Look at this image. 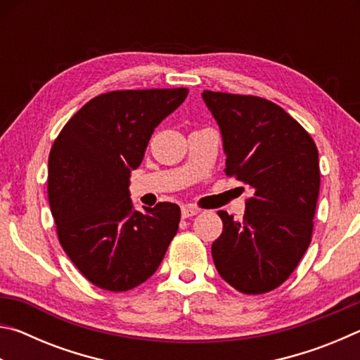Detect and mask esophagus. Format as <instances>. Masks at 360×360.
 <instances>
[{
  "instance_id": "1",
  "label": "esophagus",
  "mask_w": 360,
  "mask_h": 360,
  "mask_svg": "<svg viewBox=\"0 0 360 360\" xmlns=\"http://www.w3.org/2000/svg\"><path fill=\"white\" fill-rule=\"evenodd\" d=\"M198 212H200V208H195V206H182V210H181V214L184 219L198 214Z\"/></svg>"
}]
</instances>
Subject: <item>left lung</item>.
Wrapping results in <instances>:
<instances>
[{"label":"left lung","instance_id":"obj_1","mask_svg":"<svg viewBox=\"0 0 360 360\" xmlns=\"http://www.w3.org/2000/svg\"><path fill=\"white\" fill-rule=\"evenodd\" d=\"M222 133L225 173L249 184L243 221L219 211L224 229L212 243L219 275L257 295L288 279L311 243L321 172L309 133L281 106L260 96L205 90Z\"/></svg>","mask_w":360,"mask_h":360}]
</instances>
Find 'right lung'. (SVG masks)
Returning <instances> with one entry per match:
<instances>
[{
    "instance_id": "1",
    "label": "right lung",
    "mask_w": 360,
    "mask_h": 360,
    "mask_svg": "<svg viewBox=\"0 0 360 360\" xmlns=\"http://www.w3.org/2000/svg\"><path fill=\"white\" fill-rule=\"evenodd\" d=\"M188 90H115L95 96L60 131L49 155L47 195L58 241L98 288L124 292L154 275L179 227L181 210H133L130 173L155 127Z\"/></svg>"
}]
</instances>
